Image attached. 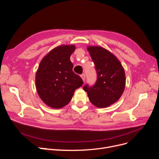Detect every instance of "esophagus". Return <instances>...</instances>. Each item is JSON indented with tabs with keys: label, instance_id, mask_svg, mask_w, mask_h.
<instances>
[{
	"label": "esophagus",
	"instance_id": "esophagus-1",
	"mask_svg": "<svg viewBox=\"0 0 159 159\" xmlns=\"http://www.w3.org/2000/svg\"><path fill=\"white\" fill-rule=\"evenodd\" d=\"M81 79H82V80L84 81L85 80V75L84 74H81Z\"/></svg>",
	"mask_w": 159,
	"mask_h": 159
}]
</instances>
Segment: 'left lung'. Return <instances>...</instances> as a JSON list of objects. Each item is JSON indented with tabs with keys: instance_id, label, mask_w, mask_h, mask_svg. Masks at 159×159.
<instances>
[{
	"instance_id": "1",
	"label": "left lung",
	"mask_w": 159,
	"mask_h": 159,
	"mask_svg": "<svg viewBox=\"0 0 159 159\" xmlns=\"http://www.w3.org/2000/svg\"><path fill=\"white\" fill-rule=\"evenodd\" d=\"M95 64L98 79L93 87L84 90L89 99L99 108L110 106L120 99L125 88V73L121 62L113 53L99 46L87 48Z\"/></svg>"
}]
</instances>
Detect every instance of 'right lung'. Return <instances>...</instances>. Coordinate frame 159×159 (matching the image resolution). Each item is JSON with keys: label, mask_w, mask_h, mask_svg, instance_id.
<instances>
[{"label": "right lung", "mask_w": 159, "mask_h": 159, "mask_svg": "<svg viewBox=\"0 0 159 159\" xmlns=\"http://www.w3.org/2000/svg\"><path fill=\"white\" fill-rule=\"evenodd\" d=\"M75 45H61L43 57L36 74V88L46 105L60 109L68 105L76 89L83 85L80 77L72 70L70 56Z\"/></svg>", "instance_id": "add662e5"}]
</instances>
